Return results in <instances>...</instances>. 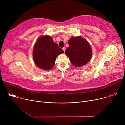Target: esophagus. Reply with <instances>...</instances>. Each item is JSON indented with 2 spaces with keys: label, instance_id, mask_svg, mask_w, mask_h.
I'll use <instances>...</instances> for the list:
<instances>
[{
  "label": "esophagus",
  "instance_id": "esophagus-1",
  "mask_svg": "<svg viewBox=\"0 0 125 125\" xmlns=\"http://www.w3.org/2000/svg\"><path fill=\"white\" fill-rule=\"evenodd\" d=\"M62 49H63V50L64 51V52H65V50H66V48H65V47H64V48H62Z\"/></svg>",
  "mask_w": 125,
  "mask_h": 125
}]
</instances>
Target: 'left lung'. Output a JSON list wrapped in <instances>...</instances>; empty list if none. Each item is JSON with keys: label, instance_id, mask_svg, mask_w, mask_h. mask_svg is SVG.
I'll list each match as a JSON object with an SVG mask.
<instances>
[{"label": "left lung", "instance_id": "8db88e82", "mask_svg": "<svg viewBox=\"0 0 125 125\" xmlns=\"http://www.w3.org/2000/svg\"><path fill=\"white\" fill-rule=\"evenodd\" d=\"M68 44L65 53L74 66L81 67L90 61L92 51L87 40L81 36L73 37L68 41Z\"/></svg>", "mask_w": 125, "mask_h": 125}]
</instances>
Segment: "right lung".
Segmentation results:
<instances>
[{
    "label": "right lung",
    "mask_w": 125,
    "mask_h": 125,
    "mask_svg": "<svg viewBox=\"0 0 125 125\" xmlns=\"http://www.w3.org/2000/svg\"><path fill=\"white\" fill-rule=\"evenodd\" d=\"M63 50L59 47L52 38L42 36L37 40L33 50V59L36 66L43 70H50L54 66L56 59Z\"/></svg>",
    "instance_id": "obj_1"
}]
</instances>
